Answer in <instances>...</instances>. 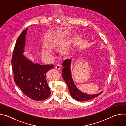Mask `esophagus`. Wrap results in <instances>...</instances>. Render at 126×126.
Segmentation results:
<instances>
[{
  "label": "esophagus",
  "mask_w": 126,
  "mask_h": 126,
  "mask_svg": "<svg viewBox=\"0 0 126 126\" xmlns=\"http://www.w3.org/2000/svg\"><path fill=\"white\" fill-rule=\"evenodd\" d=\"M61 68V66L60 65H56L55 66V68L57 69V70H59Z\"/></svg>",
  "instance_id": "34e87169"
}]
</instances>
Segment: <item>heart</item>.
<instances>
[{"label":"heart","instance_id":"1","mask_svg":"<svg viewBox=\"0 0 126 126\" xmlns=\"http://www.w3.org/2000/svg\"><path fill=\"white\" fill-rule=\"evenodd\" d=\"M51 50L46 45H44L42 47V53L45 55H48L51 53Z\"/></svg>","mask_w":126,"mask_h":126}]
</instances>
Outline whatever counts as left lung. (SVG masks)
<instances>
[{"label":"left lung","mask_w":126,"mask_h":126,"mask_svg":"<svg viewBox=\"0 0 126 126\" xmlns=\"http://www.w3.org/2000/svg\"><path fill=\"white\" fill-rule=\"evenodd\" d=\"M71 62V59L64 60L62 63L63 68L62 70V77L68 86L71 97L78 101L82 102L91 100L100 95L103 91L96 94H88L81 91L76 87L72 77Z\"/></svg>","instance_id":"left-lung-1"}]
</instances>
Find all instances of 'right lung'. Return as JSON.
Masks as SVG:
<instances>
[{"instance_id":"1","label":"right lung","mask_w":126,"mask_h":126,"mask_svg":"<svg viewBox=\"0 0 126 126\" xmlns=\"http://www.w3.org/2000/svg\"><path fill=\"white\" fill-rule=\"evenodd\" d=\"M28 28L18 38L11 60L14 80L22 92L35 101H43L51 94L46 74L53 65H41L33 63L24 54Z\"/></svg>"}]
</instances>
